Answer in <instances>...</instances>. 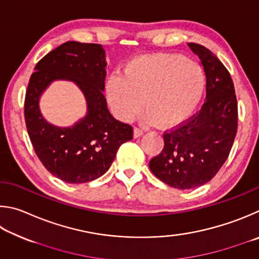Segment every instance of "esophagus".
Here are the masks:
<instances>
[{
  "label": "esophagus",
  "mask_w": 259,
  "mask_h": 259,
  "mask_svg": "<svg viewBox=\"0 0 259 259\" xmlns=\"http://www.w3.org/2000/svg\"><path fill=\"white\" fill-rule=\"evenodd\" d=\"M142 134H143V130L140 128V127H135V128H134V137L139 138V137H141Z\"/></svg>",
  "instance_id": "esophagus-1"
}]
</instances>
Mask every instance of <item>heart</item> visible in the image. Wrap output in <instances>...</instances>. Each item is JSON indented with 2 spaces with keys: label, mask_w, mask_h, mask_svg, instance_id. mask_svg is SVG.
Masks as SVG:
<instances>
[{
  "label": "heart",
  "mask_w": 259,
  "mask_h": 259,
  "mask_svg": "<svg viewBox=\"0 0 259 259\" xmlns=\"http://www.w3.org/2000/svg\"><path fill=\"white\" fill-rule=\"evenodd\" d=\"M205 84V72L198 62L181 54L153 53L130 60L122 76H109L106 94L112 112L121 120L137 115L143 100L147 121L173 127L193 112Z\"/></svg>",
  "instance_id": "1"
}]
</instances>
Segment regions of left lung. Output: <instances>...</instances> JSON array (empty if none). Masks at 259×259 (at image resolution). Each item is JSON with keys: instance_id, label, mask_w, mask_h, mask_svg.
Wrapping results in <instances>:
<instances>
[{"instance_id": "obj_1", "label": "left lung", "mask_w": 259, "mask_h": 259, "mask_svg": "<svg viewBox=\"0 0 259 259\" xmlns=\"http://www.w3.org/2000/svg\"><path fill=\"white\" fill-rule=\"evenodd\" d=\"M206 74V101L189 119L164 132V149L149 162L153 175L176 189L200 187L228 159L238 130V102L229 70L210 50L189 43Z\"/></svg>"}]
</instances>
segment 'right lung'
<instances>
[{"mask_svg":"<svg viewBox=\"0 0 259 259\" xmlns=\"http://www.w3.org/2000/svg\"><path fill=\"white\" fill-rule=\"evenodd\" d=\"M106 66L100 44L66 42L40 59L27 86L25 121L34 151L50 173L67 183L102 176L121 144L133 138V127L115 119L107 107ZM54 79L75 81L88 102L87 116L69 129L48 124L39 112V95Z\"/></svg>","mask_w":259,"mask_h":259,"instance_id":"1","label":"right lung"}]
</instances>
